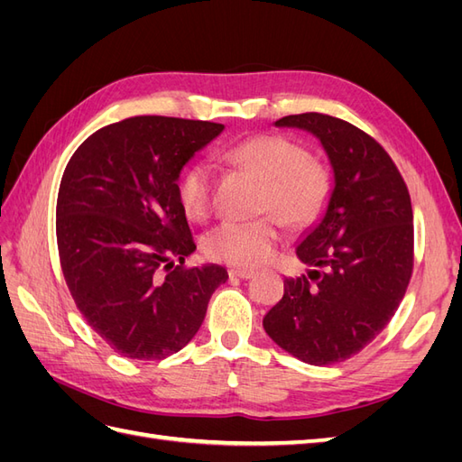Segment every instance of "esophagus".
Here are the masks:
<instances>
[{"instance_id":"esophagus-1","label":"esophagus","mask_w":462,"mask_h":462,"mask_svg":"<svg viewBox=\"0 0 462 462\" xmlns=\"http://www.w3.org/2000/svg\"><path fill=\"white\" fill-rule=\"evenodd\" d=\"M229 275L231 277H239V279H250V277L254 275V272L253 270H246V268H231Z\"/></svg>"}]
</instances>
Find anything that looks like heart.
<instances>
[{
    "label": "heart",
    "mask_w": 462,
    "mask_h": 462,
    "mask_svg": "<svg viewBox=\"0 0 462 462\" xmlns=\"http://www.w3.org/2000/svg\"><path fill=\"white\" fill-rule=\"evenodd\" d=\"M217 160L262 179L258 209L273 212L291 227H304L324 212L333 189L328 165L283 134H254L219 150ZM216 173L208 162H194L180 173L177 199L190 219L212 212ZM273 214L254 219H223L204 239L208 258L231 265L270 260L282 241Z\"/></svg>",
    "instance_id": "heart-1"
}]
</instances>
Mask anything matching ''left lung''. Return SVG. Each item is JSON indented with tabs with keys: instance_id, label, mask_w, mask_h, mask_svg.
<instances>
[{
	"instance_id": "left-lung-1",
	"label": "left lung",
	"mask_w": 462,
	"mask_h": 462,
	"mask_svg": "<svg viewBox=\"0 0 462 462\" xmlns=\"http://www.w3.org/2000/svg\"><path fill=\"white\" fill-rule=\"evenodd\" d=\"M275 125L314 133L335 183L324 217L297 248L314 270L285 279L263 329L309 365H337L375 339L407 292L414 265L411 194L383 146L348 121L309 111Z\"/></svg>"
}]
</instances>
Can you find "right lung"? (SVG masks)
<instances>
[{
	"instance_id": "1",
	"label": "right lung",
	"mask_w": 462,
	"mask_h": 462,
	"mask_svg": "<svg viewBox=\"0 0 462 462\" xmlns=\"http://www.w3.org/2000/svg\"><path fill=\"white\" fill-rule=\"evenodd\" d=\"M221 131L136 116L92 133L65 167L55 206L65 283L87 324L125 358L180 351L227 282L221 265H185L197 245L177 199L183 165Z\"/></svg>"
}]
</instances>
